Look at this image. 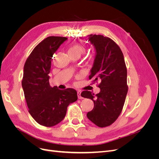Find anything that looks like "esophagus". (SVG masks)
Wrapping results in <instances>:
<instances>
[{"mask_svg":"<svg viewBox=\"0 0 159 159\" xmlns=\"http://www.w3.org/2000/svg\"><path fill=\"white\" fill-rule=\"evenodd\" d=\"M77 93H78V97L79 99H83V98L81 97V91H78V92H77Z\"/></svg>","mask_w":159,"mask_h":159,"instance_id":"esophagus-1","label":"esophagus"}]
</instances>
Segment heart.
<instances>
[{
    "instance_id": "heart-1",
    "label": "heart",
    "mask_w": 159,
    "mask_h": 159,
    "mask_svg": "<svg viewBox=\"0 0 159 159\" xmlns=\"http://www.w3.org/2000/svg\"><path fill=\"white\" fill-rule=\"evenodd\" d=\"M85 52V47L80 44H75L71 46L68 49L69 55H78L81 56V54H84Z\"/></svg>"
}]
</instances>
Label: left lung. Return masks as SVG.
<instances>
[{"label": "left lung", "mask_w": 159, "mask_h": 159, "mask_svg": "<svg viewBox=\"0 0 159 159\" xmlns=\"http://www.w3.org/2000/svg\"><path fill=\"white\" fill-rule=\"evenodd\" d=\"M88 40L95 49V57L89 80L100 81V92L94 95L84 91L83 98L91 99L94 107L87 113L91 122L99 127L109 126L121 113L128 91L127 71L123 52L113 40L102 35L90 34Z\"/></svg>", "instance_id": "1"}]
</instances>
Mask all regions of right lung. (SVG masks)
Returning a JSON list of instances; mask_svg holds the SVG:
<instances>
[{
	"instance_id": "add662e5",
	"label": "right lung",
	"mask_w": 159,
	"mask_h": 159,
	"mask_svg": "<svg viewBox=\"0 0 159 159\" xmlns=\"http://www.w3.org/2000/svg\"><path fill=\"white\" fill-rule=\"evenodd\" d=\"M68 39L49 36L39 43L27 58L22 81L28 112L41 125L53 127L66 116L67 107L78 99L77 91L51 87L49 74L52 58L60 46Z\"/></svg>"
}]
</instances>
